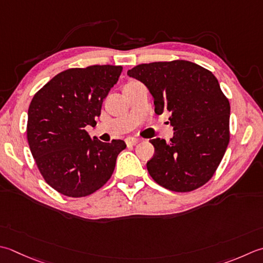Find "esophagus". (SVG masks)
<instances>
[{
  "mask_svg": "<svg viewBox=\"0 0 263 263\" xmlns=\"http://www.w3.org/2000/svg\"><path fill=\"white\" fill-rule=\"evenodd\" d=\"M125 142H126L127 146H135V145H137V143L139 142V139L128 137V138L125 139Z\"/></svg>",
  "mask_w": 263,
  "mask_h": 263,
  "instance_id": "esophagus-1",
  "label": "esophagus"
}]
</instances>
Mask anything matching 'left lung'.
<instances>
[{"label": "left lung", "instance_id": "1", "mask_svg": "<svg viewBox=\"0 0 263 263\" xmlns=\"http://www.w3.org/2000/svg\"><path fill=\"white\" fill-rule=\"evenodd\" d=\"M127 75L145 84L156 114L171 112L174 135L153 139L155 154L147 170L159 186L188 193L213 177L228 147L230 104L219 82L204 67L187 60L141 64Z\"/></svg>", "mask_w": 263, "mask_h": 263}]
</instances>
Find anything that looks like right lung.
Returning a JSON list of instances; mask_svg holds the SVG:
<instances>
[{
  "instance_id": "right-lung-1",
  "label": "right lung",
  "mask_w": 263,
  "mask_h": 263,
  "mask_svg": "<svg viewBox=\"0 0 263 263\" xmlns=\"http://www.w3.org/2000/svg\"><path fill=\"white\" fill-rule=\"evenodd\" d=\"M122 66L92 65L61 71L36 92L28 108L27 140L45 182L68 197H85L100 189L114 172L123 140L92 139L108 92Z\"/></svg>"
}]
</instances>
